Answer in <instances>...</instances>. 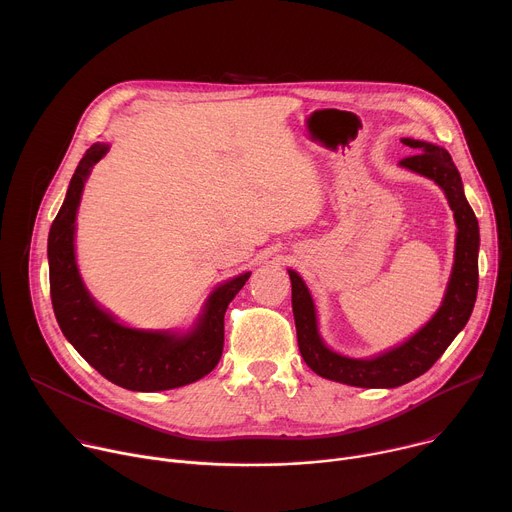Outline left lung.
Masks as SVG:
<instances>
[{"label": "left lung", "mask_w": 512, "mask_h": 512, "mask_svg": "<svg viewBox=\"0 0 512 512\" xmlns=\"http://www.w3.org/2000/svg\"><path fill=\"white\" fill-rule=\"evenodd\" d=\"M401 141L409 148H415L417 154L403 158L399 164L433 180L444 190L458 225L450 283L444 302L433 318L409 340L373 358L342 356L330 350L318 332L314 300L304 279L296 271L287 269L291 279V308H294L298 346L306 364L316 375L350 387L393 389L429 371L433 362L446 352L458 332L466 326L476 302L480 233L476 214L464 194L460 172L452 162V156L440 145L407 137Z\"/></svg>", "instance_id": "left-lung-1"}]
</instances>
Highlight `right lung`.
I'll list each match as a JSON object with an SVG mask.
<instances>
[{
	"instance_id": "obj_1",
	"label": "right lung",
	"mask_w": 512,
	"mask_h": 512,
	"mask_svg": "<svg viewBox=\"0 0 512 512\" xmlns=\"http://www.w3.org/2000/svg\"><path fill=\"white\" fill-rule=\"evenodd\" d=\"M107 152V143H93L87 150L50 227V298L56 322L91 367L123 389L152 393L190 385L208 375L221 360L225 312L251 271L218 285L186 334L127 328L97 306L77 269L75 221L85 182Z\"/></svg>"
}]
</instances>
